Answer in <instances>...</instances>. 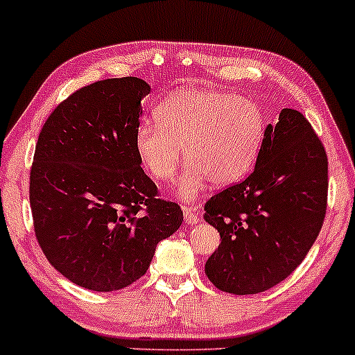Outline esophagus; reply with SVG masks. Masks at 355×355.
Segmentation results:
<instances>
[{
	"label": "esophagus",
	"instance_id": "esophagus-1",
	"mask_svg": "<svg viewBox=\"0 0 355 355\" xmlns=\"http://www.w3.org/2000/svg\"><path fill=\"white\" fill-rule=\"evenodd\" d=\"M183 214H185V222L189 225H195V223L200 222V214L193 207H183Z\"/></svg>",
	"mask_w": 355,
	"mask_h": 355
}]
</instances>
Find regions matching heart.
I'll return each instance as SVG.
<instances>
[{
	"label": "heart",
	"mask_w": 355,
	"mask_h": 355,
	"mask_svg": "<svg viewBox=\"0 0 355 355\" xmlns=\"http://www.w3.org/2000/svg\"><path fill=\"white\" fill-rule=\"evenodd\" d=\"M153 123H141L135 150L153 180L170 183L190 162L178 185L183 200L198 197L205 183L232 185L254 168L266 137V120L254 101L210 88L185 89L155 108Z\"/></svg>",
	"instance_id": "1"
}]
</instances>
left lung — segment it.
I'll return each mask as SVG.
<instances>
[{"label": "left lung", "mask_w": 355, "mask_h": 355, "mask_svg": "<svg viewBox=\"0 0 355 355\" xmlns=\"http://www.w3.org/2000/svg\"><path fill=\"white\" fill-rule=\"evenodd\" d=\"M327 155L311 123L284 108L267 125L255 168L205 203L220 234L205 274L218 291L266 292L287 279L315 242L327 209Z\"/></svg>", "instance_id": "1"}]
</instances>
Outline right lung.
Instances as JSON below:
<instances>
[{"label":"right lung","mask_w":355,"mask_h":355,"mask_svg":"<svg viewBox=\"0 0 355 355\" xmlns=\"http://www.w3.org/2000/svg\"><path fill=\"white\" fill-rule=\"evenodd\" d=\"M146 81L126 76L80 88L53 110L36 144L30 205L43 254L95 292L145 275L182 209L157 197L135 150Z\"/></svg>","instance_id":"1"}]
</instances>
